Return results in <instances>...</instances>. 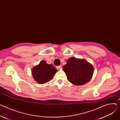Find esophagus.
I'll use <instances>...</instances> for the list:
<instances>
[{
    "mask_svg": "<svg viewBox=\"0 0 120 120\" xmlns=\"http://www.w3.org/2000/svg\"><path fill=\"white\" fill-rule=\"evenodd\" d=\"M61 65H60V66H56V68L57 69H60L61 68Z\"/></svg>",
    "mask_w": 120,
    "mask_h": 120,
    "instance_id": "34e87169",
    "label": "esophagus"
}]
</instances>
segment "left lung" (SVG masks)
<instances>
[{
	"instance_id": "obj_1",
	"label": "left lung",
	"mask_w": 120,
	"mask_h": 120,
	"mask_svg": "<svg viewBox=\"0 0 120 120\" xmlns=\"http://www.w3.org/2000/svg\"><path fill=\"white\" fill-rule=\"evenodd\" d=\"M68 80L75 85H82L92 78L94 68L92 64L84 59L71 57L63 67Z\"/></svg>"
}]
</instances>
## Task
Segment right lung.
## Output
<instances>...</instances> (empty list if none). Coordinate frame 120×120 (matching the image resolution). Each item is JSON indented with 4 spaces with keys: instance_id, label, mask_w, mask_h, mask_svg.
Masks as SVG:
<instances>
[{
    "instance_id": "obj_1",
    "label": "right lung",
    "mask_w": 120,
    "mask_h": 120,
    "mask_svg": "<svg viewBox=\"0 0 120 120\" xmlns=\"http://www.w3.org/2000/svg\"><path fill=\"white\" fill-rule=\"evenodd\" d=\"M57 71L52 65L42 60L32 69V75L37 83L42 84L49 82Z\"/></svg>"
}]
</instances>
